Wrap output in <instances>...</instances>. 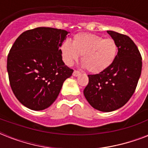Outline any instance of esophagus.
Returning a JSON list of instances; mask_svg holds the SVG:
<instances>
[{
	"label": "esophagus",
	"instance_id": "34e87169",
	"mask_svg": "<svg viewBox=\"0 0 148 148\" xmlns=\"http://www.w3.org/2000/svg\"><path fill=\"white\" fill-rule=\"evenodd\" d=\"M80 74H81V73L79 71H74L73 72V76L74 77H77L79 76Z\"/></svg>",
	"mask_w": 148,
	"mask_h": 148
}]
</instances>
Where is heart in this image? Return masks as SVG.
Instances as JSON below:
<instances>
[{
	"instance_id": "1",
	"label": "heart",
	"mask_w": 148,
	"mask_h": 148,
	"mask_svg": "<svg viewBox=\"0 0 148 148\" xmlns=\"http://www.w3.org/2000/svg\"><path fill=\"white\" fill-rule=\"evenodd\" d=\"M65 64L73 65L81 55V62L88 71L97 74L109 67L114 61L117 45L112 38H104L94 34L74 35L71 43L65 41L60 46Z\"/></svg>"
}]
</instances>
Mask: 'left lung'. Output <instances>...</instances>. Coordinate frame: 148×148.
Listing matches in <instances>:
<instances>
[{
  "label": "left lung",
  "mask_w": 148,
  "mask_h": 148,
  "mask_svg": "<svg viewBox=\"0 0 148 148\" xmlns=\"http://www.w3.org/2000/svg\"><path fill=\"white\" fill-rule=\"evenodd\" d=\"M117 45L114 61L103 71L88 75L84 95L93 108L103 112L119 109L129 101L136 89L142 67L138 47L128 36L107 31Z\"/></svg>",
  "instance_id": "left-lung-1"
}]
</instances>
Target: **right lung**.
<instances>
[{
  "instance_id": "1",
  "label": "right lung",
  "mask_w": 148,
  "mask_h": 148,
  "mask_svg": "<svg viewBox=\"0 0 148 148\" xmlns=\"http://www.w3.org/2000/svg\"><path fill=\"white\" fill-rule=\"evenodd\" d=\"M70 32L40 27L24 31L8 56L10 87L26 108L42 110L55 101L63 83L72 75L62 60L60 47Z\"/></svg>"
}]
</instances>
